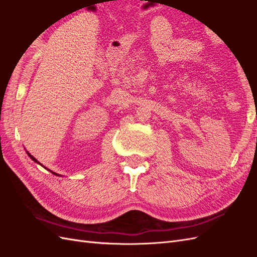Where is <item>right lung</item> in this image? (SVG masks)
Segmentation results:
<instances>
[{
	"label": "right lung",
	"instance_id": "obj_1",
	"mask_svg": "<svg viewBox=\"0 0 257 257\" xmlns=\"http://www.w3.org/2000/svg\"><path fill=\"white\" fill-rule=\"evenodd\" d=\"M28 154H29V153H28ZM29 157H30V158H31V159H32V160H33V161H35V162H37V161H36V160H35V158H33V157H32V155H31V154H29ZM37 163H38V162H37ZM41 165H42V164H41ZM53 174H54V173H53ZM54 175H57V174H54Z\"/></svg>",
	"mask_w": 257,
	"mask_h": 257
}]
</instances>
